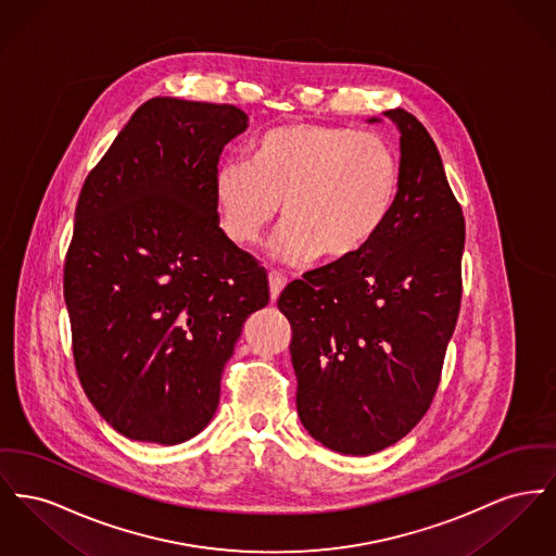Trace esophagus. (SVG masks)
<instances>
[{"instance_id": "obj_1", "label": "esophagus", "mask_w": 556, "mask_h": 556, "mask_svg": "<svg viewBox=\"0 0 556 556\" xmlns=\"http://www.w3.org/2000/svg\"><path fill=\"white\" fill-rule=\"evenodd\" d=\"M286 283H288L286 277H281L279 273H268V288H270V300H273V302L283 292Z\"/></svg>"}]
</instances>
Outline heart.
I'll list each match as a JSON object with an SVG mask.
<instances>
[{
    "mask_svg": "<svg viewBox=\"0 0 556 556\" xmlns=\"http://www.w3.org/2000/svg\"><path fill=\"white\" fill-rule=\"evenodd\" d=\"M399 189V153L384 136L319 124L273 128L252 162L225 160L214 172L223 227L239 245H256L283 203L273 252L290 266L359 254L389 223Z\"/></svg>",
    "mask_w": 556,
    "mask_h": 556,
    "instance_id": "1",
    "label": "heart"
}]
</instances>
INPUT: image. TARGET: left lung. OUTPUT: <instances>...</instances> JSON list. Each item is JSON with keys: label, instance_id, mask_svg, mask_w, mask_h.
<instances>
[{"label": "left lung", "instance_id": "left-lung-1", "mask_svg": "<svg viewBox=\"0 0 556 556\" xmlns=\"http://www.w3.org/2000/svg\"><path fill=\"white\" fill-rule=\"evenodd\" d=\"M384 117L401 134L389 223L359 254L306 273L277 300L292 324L300 422L346 456L376 454L422 420L462 298L466 227L437 144L412 113Z\"/></svg>", "mask_w": 556, "mask_h": 556}]
</instances>
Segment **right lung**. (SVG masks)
I'll list each match as a JSON object with an SVG mask.
<instances>
[{
	"mask_svg": "<svg viewBox=\"0 0 556 556\" xmlns=\"http://www.w3.org/2000/svg\"><path fill=\"white\" fill-rule=\"evenodd\" d=\"M232 104L157 97L88 174L65 261L79 382L131 441L176 445L216 414L266 270L220 229L214 172L248 130Z\"/></svg>",
	"mask_w": 556,
	"mask_h": 556,
	"instance_id": "add662e5",
	"label": "right lung"
}]
</instances>
